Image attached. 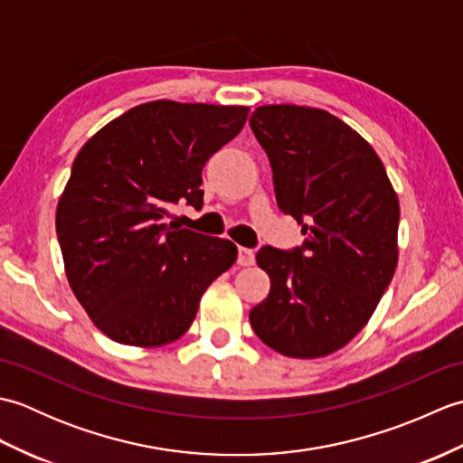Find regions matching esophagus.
Returning a JSON list of instances; mask_svg holds the SVG:
<instances>
[{
	"mask_svg": "<svg viewBox=\"0 0 463 463\" xmlns=\"http://www.w3.org/2000/svg\"><path fill=\"white\" fill-rule=\"evenodd\" d=\"M237 262L241 264V267H252V264H254V250L247 249V247H239Z\"/></svg>",
	"mask_w": 463,
	"mask_h": 463,
	"instance_id": "1",
	"label": "esophagus"
}]
</instances>
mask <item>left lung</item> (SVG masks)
<instances>
[{
	"instance_id": "8db88e82",
	"label": "left lung",
	"mask_w": 463,
	"mask_h": 463,
	"mask_svg": "<svg viewBox=\"0 0 463 463\" xmlns=\"http://www.w3.org/2000/svg\"><path fill=\"white\" fill-rule=\"evenodd\" d=\"M250 129L279 209L304 234L294 250L257 252L270 292L249 314L252 330L284 356H326L366 326L394 277L398 196L370 143L328 111L264 105Z\"/></svg>"
}]
</instances>
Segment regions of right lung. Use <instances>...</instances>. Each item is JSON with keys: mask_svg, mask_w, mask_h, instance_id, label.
<instances>
[{"mask_svg": "<svg viewBox=\"0 0 463 463\" xmlns=\"http://www.w3.org/2000/svg\"><path fill=\"white\" fill-rule=\"evenodd\" d=\"M249 107L151 101L107 123L77 153L55 229L65 274L93 324L129 346L189 330L209 284L237 260L219 237L165 224L203 206V166L241 133Z\"/></svg>", "mask_w": 463, "mask_h": 463, "instance_id": "add662e5", "label": "right lung"}]
</instances>
